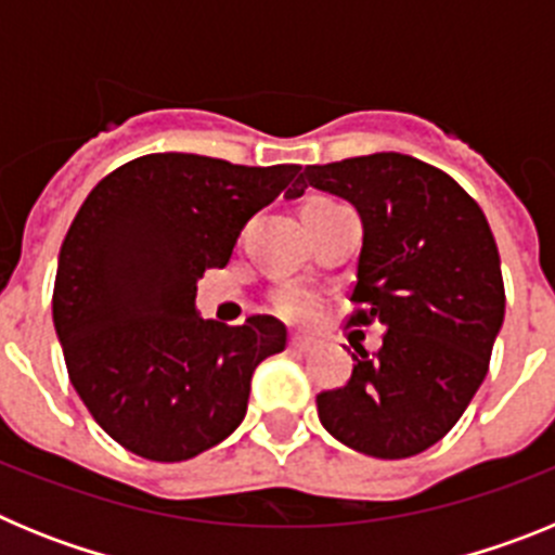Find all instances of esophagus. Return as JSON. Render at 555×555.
<instances>
[{
  "label": "esophagus",
  "mask_w": 555,
  "mask_h": 555,
  "mask_svg": "<svg viewBox=\"0 0 555 555\" xmlns=\"http://www.w3.org/2000/svg\"><path fill=\"white\" fill-rule=\"evenodd\" d=\"M288 347H292L294 352H308L313 347V341H311V338H306V336H292V338H288Z\"/></svg>",
  "instance_id": "obj_1"
}]
</instances>
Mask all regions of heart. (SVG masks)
<instances>
[{"label":"heart","instance_id":"1","mask_svg":"<svg viewBox=\"0 0 555 555\" xmlns=\"http://www.w3.org/2000/svg\"><path fill=\"white\" fill-rule=\"evenodd\" d=\"M274 308H278V313H283L286 320L308 322V320H313L317 313H320L322 300L317 297V294L308 292V288H302V286H283L281 292L274 294Z\"/></svg>","mask_w":555,"mask_h":555}]
</instances>
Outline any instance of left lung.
<instances>
[{
  "label": "left lung",
  "mask_w": 555,
  "mask_h": 555,
  "mask_svg": "<svg viewBox=\"0 0 555 555\" xmlns=\"http://www.w3.org/2000/svg\"><path fill=\"white\" fill-rule=\"evenodd\" d=\"M356 205L364 224L347 325L386 327L356 347L345 386L317 395L320 423L347 448L409 459L459 423L489 372L506 292L483 210L450 175L400 152L306 166L300 189Z\"/></svg>",
  "instance_id": "1"
}]
</instances>
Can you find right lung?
<instances>
[{
	"label": "right lung",
	"instance_id": "obj_1",
	"mask_svg": "<svg viewBox=\"0 0 555 555\" xmlns=\"http://www.w3.org/2000/svg\"><path fill=\"white\" fill-rule=\"evenodd\" d=\"M297 171L155 152L113 169L77 210L52 320L72 386L125 450L171 464L242 425L255 366L286 347V325L203 320L197 281L230 261L249 217Z\"/></svg>",
	"mask_w": 555,
	"mask_h": 555
}]
</instances>
